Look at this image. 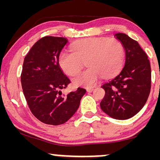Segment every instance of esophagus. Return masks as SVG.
Masks as SVG:
<instances>
[{
  "label": "esophagus",
  "mask_w": 160,
  "mask_h": 160,
  "mask_svg": "<svg viewBox=\"0 0 160 160\" xmlns=\"http://www.w3.org/2000/svg\"><path fill=\"white\" fill-rule=\"evenodd\" d=\"M93 89H94V88H92V87L87 88V89H86V91H87L88 92H92L93 91Z\"/></svg>",
  "instance_id": "34e87169"
}]
</instances>
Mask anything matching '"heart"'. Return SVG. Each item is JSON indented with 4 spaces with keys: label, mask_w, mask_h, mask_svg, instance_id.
Instances as JSON below:
<instances>
[{
    "label": "heart",
    "mask_w": 160,
    "mask_h": 160,
    "mask_svg": "<svg viewBox=\"0 0 160 160\" xmlns=\"http://www.w3.org/2000/svg\"><path fill=\"white\" fill-rule=\"evenodd\" d=\"M126 49L122 42L108 38H89L75 41L71 51H62L58 65L69 76H74L82 68H88L72 79L76 86L90 87L102 76L110 78L118 74L124 64Z\"/></svg>",
    "instance_id": "heart-1"
}]
</instances>
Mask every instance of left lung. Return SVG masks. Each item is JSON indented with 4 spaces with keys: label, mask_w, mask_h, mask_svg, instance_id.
<instances>
[{
    "label": "left lung",
    "mask_w": 160,
    "mask_h": 160,
    "mask_svg": "<svg viewBox=\"0 0 160 160\" xmlns=\"http://www.w3.org/2000/svg\"><path fill=\"white\" fill-rule=\"evenodd\" d=\"M116 38L126 49V62L121 72L102 87L105 95L102 110L116 120H127L142 109L151 88V68L148 55L136 40L118 33Z\"/></svg>",
    "instance_id": "8db88e82"
}]
</instances>
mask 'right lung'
<instances>
[{"instance_id": "obj_1", "label": "right lung", "mask_w": 160, "mask_h": 160, "mask_svg": "<svg viewBox=\"0 0 160 160\" xmlns=\"http://www.w3.org/2000/svg\"><path fill=\"white\" fill-rule=\"evenodd\" d=\"M67 43L65 38L46 36L34 43L24 59L21 74L24 95L33 115L48 125L67 122L86 92L79 87L62 95L61 89L71 82L58 65V56Z\"/></svg>"}]
</instances>
